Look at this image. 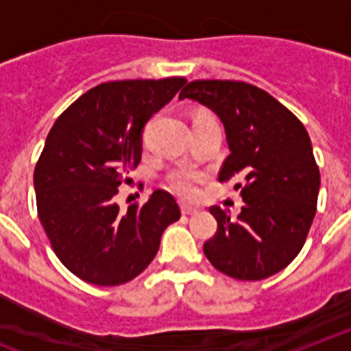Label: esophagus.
<instances>
[{
	"mask_svg": "<svg viewBox=\"0 0 351 351\" xmlns=\"http://www.w3.org/2000/svg\"><path fill=\"white\" fill-rule=\"evenodd\" d=\"M180 211H182V215H193V213H197V208H191V206L182 204Z\"/></svg>",
	"mask_w": 351,
	"mask_h": 351,
	"instance_id": "esophagus-1",
	"label": "esophagus"
}]
</instances>
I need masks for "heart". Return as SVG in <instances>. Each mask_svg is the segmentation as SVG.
Listing matches in <instances>:
<instances>
[{"label": "heart", "instance_id": "b5f03b06", "mask_svg": "<svg viewBox=\"0 0 351 351\" xmlns=\"http://www.w3.org/2000/svg\"><path fill=\"white\" fill-rule=\"evenodd\" d=\"M208 117V116H197ZM195 117V119H197ZM202 180V175L193 169H178L169 176V187L182 199H195L199 193V184Z\"/></svg>", "mask_w": 351, "mask_h": 351}]
</instances>
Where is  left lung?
I'll return each instance as SVG.
<instances>
[{
    "label": "left lung",
    "instance_id": "obj_1",
    "mask_svg": "<svg viewBox=\"0 0 351 351\" xmlns=\"http://www.w3.org/2000/svg\"><path fill=\"white\" fill-rule=\"evenodd\" d=\"M215 112L230 154L219 182H237L243 208L232 219L210 211L217 232L206 258L235 280H265L283 271L306 243L317 211L320 173L306 127L265 90L239 80H193L180 92Z\"/></svg>",
    "mask_w": 351,
    "mask_h": 351
}]
</instances>
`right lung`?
Wrapping results in <instances>:
<instances>
[{"label": "right lung", "instance_id": "right-lung-1", "mask_svg": "<svg viewBox=\"0 0 351 351\" xmlns=\"http://www.w3.org/2000/svg\"><path fill=\"white\" fill-rule=\"evenodd\" d=\"M186 84L182 77L103 82L62 112L34 167L40 223L57 258L93 285H121L156 256L180 219L173 195L156 189L119 211L114 197L141 160V130Z\"/></svg>", "mask_w": 351, "mask_h": 351}]
</instances>
